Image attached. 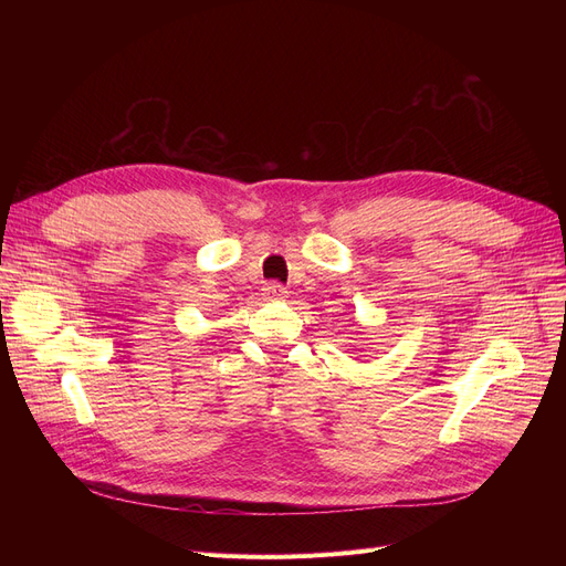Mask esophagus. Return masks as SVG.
<instances>
[{"label": "esophagus", "mask_w": 566, "mask_h": 566, "mask_svg": "<svg viewBox=\"0 0 566 566\" xmlns=\"http://www.w3.org/2000/svg\"><path fill=\"white\" fill-rule=\"evenodd\" d=\"M263 291H265L268 298H284V295H286V289L282 284H275V282L268 284Z\"/></svg>", "instance_id": "1"}]
</instances>
